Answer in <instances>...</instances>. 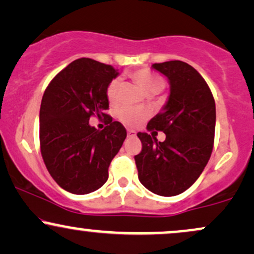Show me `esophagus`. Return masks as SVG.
I'll return each mask as SVG.
<instances>
[{"label":"esophagus","mask_w":254,"mask_h":254,"mask_svg":"<svg viewBox=\"0 0 254 254\" xmlns=\"http://www.w3.org/2000/svg\"><path fill=\"white\" fill-rule=\"evenodd\" d=\"M136 136V131L135 130H127V137H135Z\"/></svg>","instance_id":"obj_1"}]
</instances>
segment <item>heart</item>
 I'll return each mask as SVG.
<instances>
[{"label":"heart","mask_w":254,"mask_h":254,"mask_svg":"<svg viewBox=\"0 0 254 254\" xmlns=\"http://www.w3.org/2000/svg\"><path fill=\"white\" fill-rule=\"evenodd\" d=\"M130 77L135 83L143 90L144 94L155 95L159 94L165 87V82L161 77L147 70H136L130 72ZM119 87V80L115 78L109 83L106 88V98L110 104H116L117 101V92ZM117 117L119 122L130 127L141 125L149 117V112L144 109H135V107H123L118 111Z\"/></svg>","instance_id":"1"}]
</instances>
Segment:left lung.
Returning a JSON list of instances; mask_svg holds the SVG:
<instances>
[{
  "label": "left lung",
  "mask_w": 254,
  "mask_h": 254,
  "mask_svg": "<svg viewBox=\"0 0 254 254\" xmlns=\"http://www.w3.org/2000/svg\"><path fill=\"white\" fill-rule=\"evenodd\" d=\"M151 68L168 78L171 90L147 129L164 130L166 139L157 142L152 133H137L142 142L141 153L135 156L138 179L153 193L177 196L196 182L210 159L216 107L205 80L190 64L170 61Z\"/></svg>",
  "instance_id": "obj_1"
}]
</instances>
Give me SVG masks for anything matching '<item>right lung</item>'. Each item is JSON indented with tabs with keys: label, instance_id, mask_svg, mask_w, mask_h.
<instances>
[{
	"label": "right lung",
	"instance_id": "right-lung-1",
	"mask_svg": "<svg viewBox=\"0 0 254 254\" xmlns=\"http://www.w3.org/2000/svg\"><path fill=\"white\" fill-rule=\"evenodd\" d=\"M117 76L112 65L80 58L58 72L43 95L39 139L44 164L55 182L70 193L100 189L127 138L123 125L104 113L109 109L106 88ZM92 115L107 119L104 130L90 127Z\"/></svg>",
	"mask_w": 254,
	"mask_h": 254
}]
</instances>
